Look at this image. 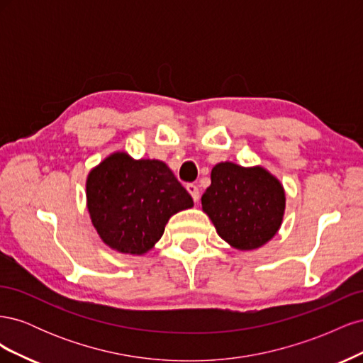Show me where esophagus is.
<instances>
[{
    "instance_id": "esophagus-1",
    "label": "esophagus",
    "mask_w": 363,
    "mask_h": 363,
    "mask_svg": "<svg viewBox=\"0 0 363 363\" xmlns=\"http://www.w3.org/2000/svg\"><path fill=\"white\" fill-rule=\"evenodd\" d=\"M186 189H188V192L191 194L194 201H199V200H200V189H199V186L194 184V183H188V184H186Z\"/></svg>"
}]
</instances>
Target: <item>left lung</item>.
Returning a JSON list of instances; mask_svg holds the SVG:
<instances>
[{
    "mask_svg": "<svg viewBox=\"0 0 363 363\" xmlns=\"http://www.w3.org/2000/svg\"><path fill=\"white\" fill-rule=\"evenodd\" d=\"M201 196L218 235L238 250H255L277 233L284 213L280 182L263 168L218 163Z\"/></svg>",
    "mask_w": 363,
    "mask_h": 363,
    "instance_id": "left-lung-1",
    "label": "left lung"
}]
</instances>
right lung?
I'll return each instance as SVG.
<instances>
[{
  "mask_svg": "<svg viewBox=\"0 0 363 363\" xmlns=\"http://www.w3.org/2000/svg\"><path fill=\"white\" fill-rule=\"evenodd\" d=\"M87 208L98 235L111 248L144 255L168 219L194 206L192 196L160 160H133L115 152L91 171Z\"/></svg>",
  "mask_w": 363,
  "mask_h": 363,
  "instance_id": "1",
  "label": "right lung"
}]
</instances>
